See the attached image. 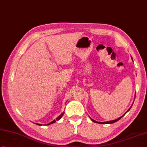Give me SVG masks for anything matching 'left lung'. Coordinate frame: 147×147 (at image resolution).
I'll return each mask as SVG.
<instances>
[{
    "label": "left lung",
    "mask_w": 147,
    "mask_h": 147,
    "mask_svg": "<svg viewBox=\"0 0 147 147\" xmlns=\"http://www.w3.org/2000/svg\"><path fill=\"white\" fill-rule=\"evenodd\" d=\"M131 59H132V60H133V58H132V57H131ZM135 97H136V94H135ZM135 97H134V99H135ZM133 105H132V106H133ZM132 106H131V107L130 108H129V110L127 111H126L125 112V113L124 114V115H123L122 116H121V117H119V119H115V120H110V121H108V122H97V121H96V120H93L92 119H91V118L90 117V119L92 120V121L94 122H96V123H115V122H117L118 121V120H119L120 119H121V118L122 117H123V116H124L126 114V113H127V112L129 111V110H130V109L131 108V107H132Z\"/></svg>",
    "instance_id": "1"
}]
</instances>
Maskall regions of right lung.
I'll return each mask as SVG.
<instances>
[{
  "mask_svg": "<svg viewBox=\"0 0 147 147\" xmlns=\"http://www.w3.org/2000/svg\"><path fill=\"white\" fill-rule=\"evenodd\" d=\"M64 112H63L62 113H61L60 115L57 117V118H56V119H55V120H53V121H51V122H50V123H47V124H45V125H50V124H52V123H55V122H56V121H58L59 120H60V119H61L62 118V117L64 115ZM36 124H37V125H42V124H40V123H36Z\"/></svg>",
  "mask_w": 147,
  "mask_h": 147,
  "instance_id": "1",
  "label": "right lung"
}]
</instances>
